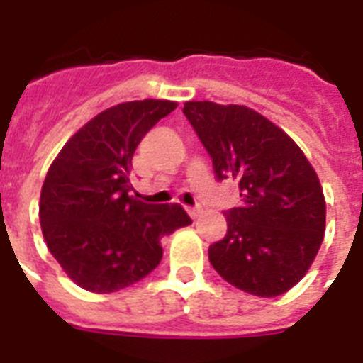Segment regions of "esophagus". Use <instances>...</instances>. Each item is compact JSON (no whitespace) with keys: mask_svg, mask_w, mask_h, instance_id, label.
I'll use <instances>...</instances> for the list:
<instances>
[{"mask_svg":"<svg viewBox=\"0 0 363 363\" xmlns=\"http://www.w3.org/2000/svg\"><path fill=\"white\" fill-rule=\"evenodd\" d=\"M186 211H188V215L192 216L194 220H196V218L201 215V207H186Z\"/></svg>","mask_w":363,"mask_h":363,"instance_id":"obj_1","label":"esophagus"}]
</instances>
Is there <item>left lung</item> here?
<instances>
[{"mask_svg":"<svg viewBox=\"0 0 363 363\" xmlns=\"http://www.w3.org/2000/svg\"><path fill=\"white\" fill-rule=\"evenodd\" d=\"M182 113L222 179H235L241 207L209 247L216 273L242 292L275 298L309 271L326 232V199L303 150L245 105L186 101Z\"/></svg>","mask_w":363,"mask_h":363,"instance_id":"1","label":"left lung"}]
</instances>
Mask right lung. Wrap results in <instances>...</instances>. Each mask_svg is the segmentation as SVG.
Instances as JSON below:
<instances>
[{"instance_id": "right-lung-1", "label": "right lung", "mask_w": 363, "mask_h": 363, "mask_svg": "<svg viewBox=\"0 0 363 363\" xmlns=\"http://www.w3.org/2000/svg\"><path fill=\"white\" fill-rule=\"evenodd\" d=\"M177 101L143 99L101 111L48 167L41 188L43 238L65 275L88 292L111 294L156 269L162 239L192 224L181 205L131 196L137 145Z\"/></svg>"}]
</instances>
